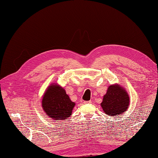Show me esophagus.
Wrapping results in <instances>:
<instances>
[{
	"mask_svg": "<svg viewBox=\"0 0 158 158\" xmlns=\"http://www.w3.org/2000/svg\"><path fill=\"white\" fill-rule=\"evenodd\" d=\"M84 104H87V103H92V102H91V101H88V102L85 101V102H84Z\"/></svg>",
	"mask_w": 158,
	"mask_h": 158,
	"instance_id": "1",
	"label": "esophagus"
}]
</instances>
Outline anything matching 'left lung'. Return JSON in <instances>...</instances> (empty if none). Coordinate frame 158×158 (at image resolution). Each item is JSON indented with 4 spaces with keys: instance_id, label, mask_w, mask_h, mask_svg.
<instances>
[{
    "instance_id": "obj_1",
    "label": "left lung",
    "mask_w": 158,
    "mask_h": 158,
    "mask_svg": "<svg viewBox=\"0 0 158 158\" xmlns=\"http://www.w3.org/2000/svg\"><path fill=\"white\" fill-rule=\"evenodd\" d=\"M100 104L104 113L115 117L127 111L130 104V98L126 89L118 84L110 85Z\"/></svg>"
}]
</instances>
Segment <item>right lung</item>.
<instances>
[{
  "mask_svg": "<svg viewBox=\"0 0 158 158\" xmlns=\"http://www.w3.org/2000/svg\"><path fill=\"white\" fill-rule=\"evenodd\" d=\"M76 103L71 101L65 89L58 84L47 87L41 99V106L47 116L54 121H64L73 112Z\"/></svg>",
  "mask_w": 158,
  "mask_h": 158,
  "instance_id": "add662e5",
  "label": "right lung"
}]
</instances>
